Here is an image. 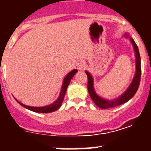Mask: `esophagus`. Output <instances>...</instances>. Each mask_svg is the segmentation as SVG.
Returning <instances> with one entry per match:
<instances>
[{
  "instance_id": "34e87169",
  "label": "esophagus",
  "mask_w": 151,
  "mask_h": 151,
  "mask_svg": "<svg viewBox=\"0 0 151 151\" xmlns=\"http://www.w3.org/2000/svg\"><path fill=\"white\" fill-rule=\"evenodd\" d=\"M77 67H78V69H80V70H82V69H84V68H85V65L82 63H79L78 64H77Z\"/></svg>"
}]
</instances>
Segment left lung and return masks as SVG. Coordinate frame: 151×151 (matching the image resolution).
I'll return each mask as SVG.
<instances>
[{
    "label": "left lung",
    "mask_w": 151,
    "mask_h": 151,
    "mask_svg": "<svg viewBox=\"0 0 151 151\" xmlns=\"http://www.w3.org/2000/svg\"><path fill=\"white\" fill-rule=\"evenodd\" d=\"M130 40H131V42L132 43L133 47H134V52H135L136 73L131 85H129V87L126 90V92L124 94H122L121 96L116 98V99L112 100V101H107V100L100 98L96 94L94 89H93V78H92V76L89 74L88 71H85L87 76H88V90L89 94H90V98H92L95 104L99 108H101V109H111V108L116 107V106H118L119 105L125 104L135 95L136 92L138 90L141 78L140 55H139L138 47H137V44L135 43L133 39L130 38Z\"/></svg>",
    "instance_id": "1"
}]
</instances>
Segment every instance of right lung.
I'll return each mask as SVG.
<instances>
[{
  "mask_svg": "<svg viewBox=\"0 0 151 151\" xmlns=\"http://www.w3.org/2000/svg\"><path fill=\"white\" fill-rule=\"evenodd\" d=\"M77 72V69H74V70L71 71V72H69V74L66 76V77H65L64 80H63V85L62 88H61V93H60V96L58 97V99H57V101H55L53 104L47 106H43V107H32V106H26V105L22 104V103L19 102V101H17V102L21 105V106H23V107L26 108V109H29L30 111H32L34 112H37V113H50V112L55 111L58 110V109L61 107L63 101V98H64L65 93H66V89H67L68 86H69V82H70L71 78L74 77V75Z\"/></svg>",
  "mask_w": 151,
  "mask_h": 151,
  "instance_id": "obj_1",
  "label": "right lung"
}]
</instances>
